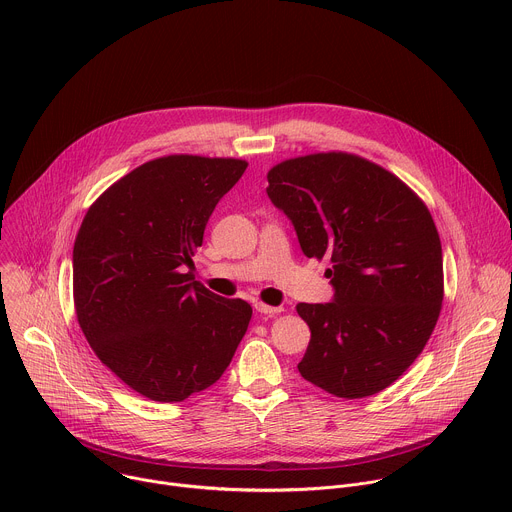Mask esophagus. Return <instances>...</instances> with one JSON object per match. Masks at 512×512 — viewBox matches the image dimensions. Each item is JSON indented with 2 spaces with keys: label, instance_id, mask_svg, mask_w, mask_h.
<instances>
[{
  "label": "esophagus",
  "instance_id": "1",
  "mask_svg": "<svg viewBox=\"0 0 512 512\" xmlns=\"http://www.w3.org/2000/svg\"><path fill=\"white\" fill-rule=\"evenodd\" d=\"M255 310L261 312V314H265V316H275V314L281 312V308H277V306H267V304H261V302L255 304Z\"/></svg>",
  "mask_w": 512,
  "mask_h": 512
}]
</instances>
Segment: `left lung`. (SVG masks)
<instances>
[{
    "mask_svg": "<svg viewBox=\"0 0 512 512\" xmlns=\"http://www.w3.org/2000/svg\"><path fill=\"white\" fill-rule=\"evenodd\" d=\"M267 182L304 255L330 261L332 302L296 306L312 332L300 375L344 399L387 389L442 310V243L427 206L395 174L342 152L285 160Z\"/></svg>",
    "mask_w": 512,
    "mask_h": 512,
    "instance_id": "obj_1",
    "label": "left lung"
}]
</instances>
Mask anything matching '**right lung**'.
I'll list each match as a JSON object with an SVG mask.
<instances>
[{
	"label": "right lung",
	"mask_w": 512,
	"mask_h": 512,
	"mask_svg": "<svg viewBox=\"0 0 512 512\" xmlns=\"http://www.w3.org/2000/svg\"><path fill=\"white\" fill-rule=\"evenodd\" d=\"M245 170L233 158H158L117 180L83 218L72 249L79 324L105 367L152 401L178 403L214 385L247 332L245 300L184 273Z\"/></svg>",
	"instance_id": "obj_1"
}]
</instances>
